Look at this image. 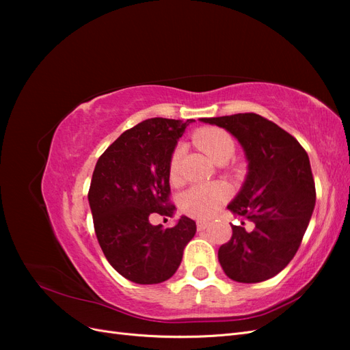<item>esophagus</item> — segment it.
<instances>
[{"mask_svg": "<svg viewBox=\"0 0 350 350\" xmlns=\"http://www.w3.org/2000/svg\"><path fill=\"white\" fill-rule=\"evenodd\" d=\"M207 226H208V221H206V220H198L197 221V229L198 230H204Z\"/></svg>", "mask_w": 350, "mask_h": 350, "instance_id": "esophagus-1", "label": "esophagus"}]
</instances>
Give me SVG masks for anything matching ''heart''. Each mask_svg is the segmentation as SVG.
Returning <instances> with one entry per match:
<instances>
[{"label": "heart", "instance_id": "obj_1", "mask_svg": "<svg viewBox=\"0 0 350 350\" xmlns=\"http://www.w3.org/2000/svg\"><path fill=\"white\" fill-rule=\"evenodd\" d=\"M193 140L201 152H204L216 163H225L235 152V143L232 137L220 129L206 126L194 133ZM183 149L176 147L169 159L167 175L171 183L179 181V163H181ZM229 197L228 188L224 184H197L183 193L179 206L184 213L197 217L208 219L213 216L220 206Z\"/></svg>", "mask_w": 350, "mask_h": 350}]
</instances>
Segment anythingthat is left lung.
I'll return each instance as SVG.
<instances>
[{
    "mask_svg": "<svg viewBox=\"0 0 350 350\" xmlns=\"http://www.w3.org/2000/svg\"><path fill=\"white\" fill-rule=\"evenodd\" d=\"M200 121L229 131L248 161L241 191L228 204L242 221L232 225V238L219 248L220 266L239 283L267 280L295 257L311 220L315 184L310 157L295 137L257 113Z\"/></svg>",
    "mask_w": 350,
    "mask_h": 350,
    "instance_id": "8db88e82",
    "label": "left lung"
}]
</instances>
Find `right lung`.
Segmentation results:
<instances>
[{
	"mask_svg": "<svg viewBox=\"0 0 350 350\" xmlns=\"http://www.w3.org/2000/svg\"><path fill=\"white\" fill-rule=\"evenodd\" d=\"M193 121L146 120L122 133L94 166L88 196L94 232L111 266L134 283L172 278L196 235V221L187 216L174 228L150 224L154 215L174 216L169 159Z\"/></svg>",
	"mask_w": 350,
	"mask_h": 350,
	"instance_id": "1",
	"label": "right lung"
}]
</instances>
